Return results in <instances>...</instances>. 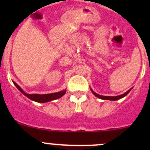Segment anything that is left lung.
I'll use <instances>...</instances> for the list:
<instances>
[{
    "label": "left lung",
    "instance_id": "obj_1",
    "mask_svg": "<svg viewBox=\"0 0 150 150\" xmlns=\"http://www.w3.org/2000/svg\"><path fill=\"white\" fill-rule=\"evenodd\" d=\"M132 89V88H130L129 90L127 91L125 93H124L123 94H121V95H119V96H102V95H99L98 94V93H96V92L93 91V90H92L91 88V92L93 93V94L95 96H96V97L99 98V99H104V100H111V101H116V100H118V99H122V98H123L124 96H126L127 94H128V93H129L130 91H131V90Z\"/></svg>",
    "mask_w": 150,
    "mask_h": 150
}]
</instances>
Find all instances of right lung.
Here are the masks:
<instances>
[{
    "label": "right lung",
    "mask_w": 150,
    "mask_h": 150,
    "mask_svg": "<svg viewBox=\"0 0 150 150\" xmlns=\"http://www.w3.org/2000/svg\"><path fill=\"white\" fill-rule=\"evenodd\" d=\"M13 84L15 85L16 88H18V90L21 92V93H23L25 96L29 98L31 100L35 101L36 102H39V103H46V102H51V101L55 100V99H59L62 96H64L66 93V90H62L61 91L57 92V93H47V94H29L27 93L26 92L24 91L22 89V88L16 83L14 81H13Z\"/></svg>",
    "instance_id": "1"
}]
</instances>
